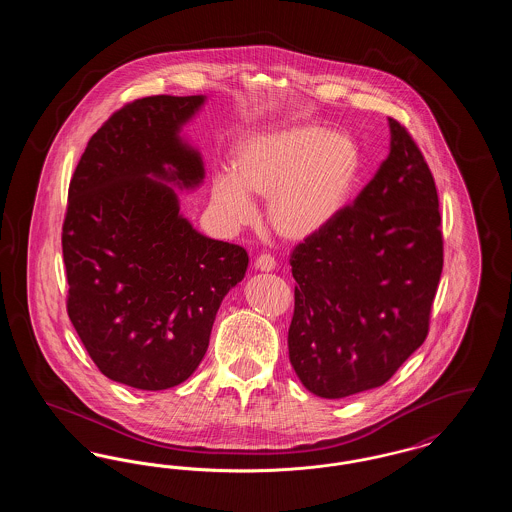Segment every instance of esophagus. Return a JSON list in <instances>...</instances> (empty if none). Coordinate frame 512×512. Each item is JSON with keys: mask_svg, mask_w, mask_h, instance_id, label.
Here are the masks:
<instances>
[{"mask_svg": "<svg viewBox=\"0 0 512 512\" xmlns=\"http://www.w3.org/2000/svg\"><path fill=\"white\" fill-rule=\"evenodd\" d=\"M274 267H276V261H274V257H270V255H259V257L255 259V268H257V270L268 272V270H274Z\"/></svg>", "mask_w": 512, "mask_h": 512, "instance_id": "obj_1", "label": "esophagus"}]
</instances>
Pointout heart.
Here are the masks:
<instances>
[{
  "label": "heart",
  "instance_id": "1",
  "mask_svg": "<svg viewBox=\"0 0 512 512\" xmlns=\"http://www.w3.org/2000/svg\"><path fill=\"white\" fill-rule=\"evenodd\" d=\"M359 172L355 142L315 124L249 134L234 147L232 174L211 182V203L230 226L255 217L249 195L267 197V224L301 242L324 230L345 207Z\"/></svg>",
  "mask_w": 512,
  "mask_h": 512
}]
</instances>
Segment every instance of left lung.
Instances as JSON below:
<instances>
[{"label":"left lung","instance_id":"obj_1","mask_svg":"<svg viewBox=\"0 0 512 512\" xmlns=\"http://www.w3.org/2000/svg\"><path fill=\"white\" fill-rule=\"evenodd\" d=\"M388 124V159L290 259V363L324 399L380 388L428 336L443 268L438 190L407 128Z\"/></svg>","mask_w":512,"mask_h":512}]
</instances>
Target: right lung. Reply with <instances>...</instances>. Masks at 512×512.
<instances>
[{
	"mask_svg": "<svg viewBox=\"0 0 512 512\" xmlns=\"http://www.w3.org/2000/svg\"><path fill=\"white\" fill-rule=\"evenodd\" d=\"M205 99L124 105L90 138L69 186V318L99 370L136 390H169L194 374L249 263L244 247L203 236L180 213L176 190L205 178L180 132Z\"/></svg>",
	"mask_w": 512,
	"mask_h": 512,
	"instance_id": "right-lung-1",
	"label": "right lung"
}]
</instances>
